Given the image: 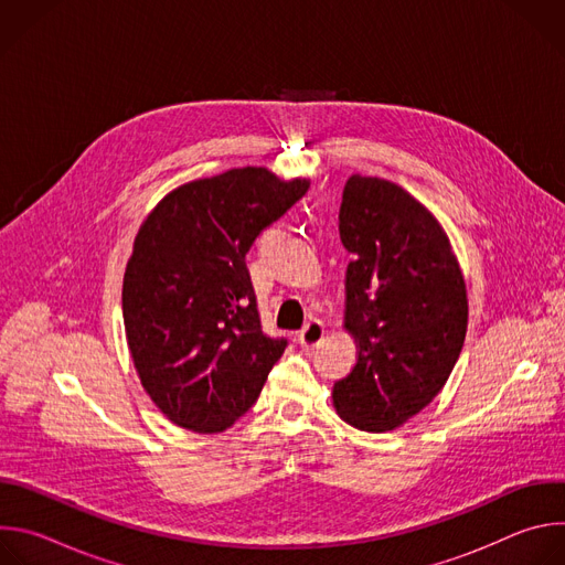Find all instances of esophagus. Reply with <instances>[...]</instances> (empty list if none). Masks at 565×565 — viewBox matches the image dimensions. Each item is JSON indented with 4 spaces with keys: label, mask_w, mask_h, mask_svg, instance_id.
<instances>
[{
    "label": "esophagus",
    "mask_w": 565,
    "mask_h": 565,
    "mask_svg": "<svg viewBox=\"0 0 565 565\" xmlns=\"http://www.w3.org/2000/svg\"><path fill=\"white\" fill-rule=\"evenodd\" d=\"M321 338H324V324H321L319 319H310L308 324L299 331L297 342H299L301 349H312L321 342Z\"/></svg>",
    "instance_id": "esophagus-1"
}]
</instances>
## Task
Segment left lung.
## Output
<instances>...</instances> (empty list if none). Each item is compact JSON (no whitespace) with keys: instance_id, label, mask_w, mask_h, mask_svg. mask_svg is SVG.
<instances>
[{"instance_id":"left-lung-1","label":"left lung","mask_w":565,"mask_h":565,"mask_svg":"<svg viewBox=\"0 0 565 565\" xmlns=\"http://www.w3.org/2000/svg\"><path fill=\"white\" fill-rule=\"evenodd\" d=\"M344 329L353 371L333 386L340 418L362 431L405 425L445 386L467 333V290L434 214L399 185L353 174L342 194Z\"/></svg>"}]
</instances>
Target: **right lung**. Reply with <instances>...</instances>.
I'll list each match as a JSON object with an SVG mask.
<instances>
[{"label": "right lung", "instance_id": "obj_1", "mask_svg": "<svg viewBox=\"0 0 565 565\" xmlns=\"http://www.w3.org/2000/svg\"><path fill=\"white\" fill-rule=\"evenodd\" d=\"M308 188L266 168L230 170L177 188L140 225L125 333L140 384L174 425L218 434L257 402L288 340L262 329L246 255Z\"/></svg>", "mask_w": 565, "mask_h": 565}]
</instances>
